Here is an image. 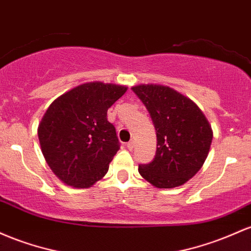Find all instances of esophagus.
<instances>
[{
	"label": "esophagus",
	"mask_w": 251,
	"mask_h": 251,
	"mask_svg": "<svg viewBox=\"0 0 251 251\" xmlns=\"http://www.w3.org/2000/svg\"><path fill=\"white\" fill-rule=\"evenodd\" d=\"M134 147H135V142H134V141H129V142L126 143V148H128L129 151H133Z\"/></svg>",
	"instance_id": "1"
}]
</instances>
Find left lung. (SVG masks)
<instances>
[{
	"mask_svg": "<svg viewBox=\"0 0 251 251\" xmlns=\"http://www.w3.org/2000/svg\"><path fill=\"white\" fill-rule=\"evenodd\" d=\"M156 130V153L139 173L157 188L185 184L209 155L212 130L201 109L190 98L168 86H133Z\"/></svg>",
	"mask_w": 251,
	"mask_h": 251,
	"instance_id": "left-lung-1",
	"label": "left lung"
}]
</instances>
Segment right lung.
<instances>
[{
    "label": "right lung",
    "instance_id": "add662e5",
    "mask_svg": "<svg viewBox=\"0 0 251 251\" xmlns=\"http://www.w3.org/2000/svg\"><path fill=\"white\" fill-rule=\"evenodd\" d=\"M126 91V86L85 83L58 97L38 129L41 151L61 181L77 188L102 179L120 149L108 109Z\"/></svg>",
    "mask_w": 251,
    "mask_h": 251
}]
</instances>
